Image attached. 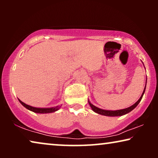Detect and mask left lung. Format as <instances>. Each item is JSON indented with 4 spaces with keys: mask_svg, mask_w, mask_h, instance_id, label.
<instances>
[{
    "mask_svg": "<svg viewBox=\"0 0 158 158\" xmlns=\"http://www.w3.org/2000/svg\"><path fill=\"white\" fill-rule=\"evenodd\" d=\"M142 63H143V62H142ZM146 84H147V80H146ZM146 84H145V87H144V88L143 92H142V96H140L139 100H138L135 103H134L132 106H129L128 108H126V109H120V110H116V111H111V110H105V109H100V108L96 107V106L93 105L92 103L90 102L89 100H88V103H89L90 106L92 109L93 111H94V112H96V113H97V114H101V115L106 116H121L125 115V114H128L130 111H132L133 109H135V108L137 107V106L139 104L140 101H141L142 98V96H143V95L144 94V91H145Z\"/></svg>",
    "mask_w": 158,
    "mask_h": 158,
    "instance_id": "1",
    "label": "left lung"
}]
</instances>
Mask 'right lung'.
<instances>
[{"label": "right lung", "instance_id": "add662e5", "mask_svg": "<svg viewBox=\"0 0 158 158\" xmlns=\"http://www.w3.org/2000/svg\"><path fill=\"white\" fill-rule=\"evenodd\" d=\"M19 102L21 103V105L23 106L26 109H27L29 111H33L34 113L36 114H49V113H53L59 110L61 108V106H57L55 107H50V108H37V107H34L31 106L26 104L25 103H23L21 101L20 99H19Z\"/></svg>", "mask_w": 158, "mask_h": 158}]
</instances>
